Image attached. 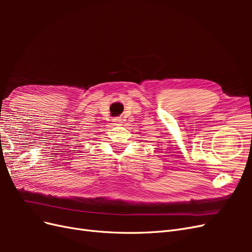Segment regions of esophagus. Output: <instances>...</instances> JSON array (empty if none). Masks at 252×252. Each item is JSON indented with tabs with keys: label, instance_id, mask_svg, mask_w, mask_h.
<instances>
[{
	"label": "esophagus",
	"instance_id": "obj_1",
	"mask_svg": "<svg viewBox=\"0 0 252 252\" xmlns=\"http://www.w3.org/2000/svg\"><path fill=\"white\" fill-rule=\"evenodd\" d=\"M112 122H113V125L114 126H120L121 124H122V120L120 119V118H114V119H112Z\"/></svg>",
	"mask_w": 252,
	"mask_h": 252
}]
</instances>
